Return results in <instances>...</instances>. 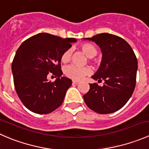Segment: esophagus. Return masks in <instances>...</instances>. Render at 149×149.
<instances>
[{
	"mask_svg": "<svg viewBox=\"0 0 149 149\" xmlns=\"http://www.w3.org/2000/svg\"><path fill=\"white\" fill-rule=\"evenodd\" d=\"M72 83H73V84H79V81H77L73 80V82H72Z\"/></svg>",
	"mask_w": 149,
	"mask_h": 149,
	"instance_id": "obj_1",
	"label": "esophagus"
}]
</instances>
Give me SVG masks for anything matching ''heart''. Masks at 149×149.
Returning a JSON list of instances; mask_svg holds the SVG:
<instances>
[{
    "label": "heart",
    "instance_id": "heart-1",
    "mask_svg": "<svg viewBox=\"0 0 149 149\" xmlns=\"http://www.w3.org/2000/svg\"><path fill=\"white\" fill-rule=\"evenodd\" d=\"M81 48L84 53L90 59L94 58L97 54V47L91 44L86 43V44L82 45ZM71 54L72 50L70 49L65 50L63 53L62 56H61L62 63H66L69 62L70 58H71ZM64 72H65V74L68 77L71 78V79H75V80H81V79H83L86 75L89 74L91 73V70H90L89 68H80L74 65H70L65 68Z\"/></svg>",
    "mask_w": 149,
    "mask_h": 149
}]
</instances>
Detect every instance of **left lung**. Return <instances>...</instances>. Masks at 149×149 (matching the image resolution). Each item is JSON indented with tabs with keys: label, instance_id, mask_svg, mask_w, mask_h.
Masks as SVG:
<instances>
[{
	"label": "left lung",
	"instance_id": "obj_1",
	"mask_svg": "<svg viewBox=\"0 0 149 149\" xmlns=\"http://www.w3.org/2000/svg\"><path fill=\"white\" fill-rule=\"evenodd\" d=\"M83 40L100 47L101 64L91 78L104 81L102 86L90 84V89L84 95V102L97 113L116 112L127 103L134 91L138 70L136 55L125 40L114 34L102 33Z\"/></svg>",
	"mask_w": 149,
	"mask_h": 149
}]
</instances>
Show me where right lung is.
Returning a JSON list of instances; mask_svg holds the SVG:
<instances>
[{
	"instance_id": "1",
	"label": "right lung",
	"mask_w": 149,
	"mask_h": 149,
	"mask_svg": "<svg viewBox=\"0 0 149 149\" xmlns=\"http://www.w3.org/2000/svg\"><path fill=\"white\" fill-rule=\"evenodd\" d=\"M76 42L75 38L39 33L17 49L11 66L13 83L19 99L30 111L48 114L62 104L72 81L62 76L61 56ZM49 73L56 78L52 83L48 81Z\"/></svg>"
}]
</instances>
